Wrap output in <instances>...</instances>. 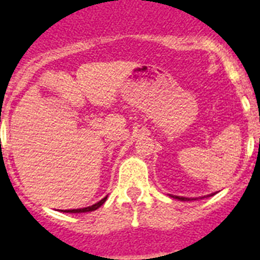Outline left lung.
<instances>
[{"instance_id":"8db88e82","label":"left lung","mask_w":260,"mask_h":260,"mask_svg":"<svg viewBox=\"0 0 260 260\" xmlns=\"http://www.w3.org/2000/svg\"><path fill=\"white\" fill-rule=\"evenodd\" d=\"M172 198H176V199H178V201H192L191 198H185V197H174V195H171Z\"/></svg>"}]
</instances>
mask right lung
Wrapping results in <instances>:
<instances>
[{
  "mask_svg": "<svg viewBox=\"0 0 260 260\" xmlns=\"http://www.w3.org/2000/svg\"><path fill=\"white\" fill-rule=\"evenodd\" d=\"M107 198L108 197H105V198H103L102 201L100 202H98V203H95V204H92V206H89V207H86V208H79V210H62L63 211V212H71V213H79V212H91V211H95V210H98L99 207H100V206H103V204L105 203V201H107Z\"/></svg>",
  "mask_w": 260,
  "mask_h": 260,
  "instance_id": "right-lung-1",
  "label": "right lung"
}]
</instances>
